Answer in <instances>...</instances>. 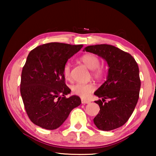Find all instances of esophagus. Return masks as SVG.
<instances>
[{"mask_svg":"<svg viewBox=\"0 0 156 156\" xmlns=\"http://www.w3.org/2000/svg\"><path fill=\"white\" fill-rule=\"evenodd\" d=\"M81 101H82V104H83L90 103V101H89V100H87V99H81Z\"/></svg>","mask_w":156,"mask_h":156,"instance_id":"esophagus-1","label":"esophagus"}]
</instances>
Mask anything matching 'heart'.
I'll use <instances>...</instances> for the list:
<instances>
[{
    "label": "heart",
    "mask_w": 156,
    "mask_h": 156,
    "mask_svg": "<svg viewBox=\"0 0 156 156\" xmlns=\"http://www.w3.org/2000/svg\"><path fill=\"white\" fill-rule=\"evenodd\" d=\"M81 61L87 66L89 69H91V74L96 78H101L104 75V69L100 65V59L97 55L91 53L85 54L81 57ZM62 74L66 80H71V72H70L69 63H66L62 69ZM95 89V85L93 83H76L72 85V91L74 94L80 96V97L86 98L92 93Z\"/></svg>",
    "instance_id": "b5f03b06"
}]
</instances>
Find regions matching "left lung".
<instances>
[{"mask_svg": "<svg viewBox=\"0 0 156 156\" xmlns=\"http://www.w3.org/2000/svg\"><path fill=\"white\" fill-rule=\"evenodd\" d=\"M84 51L101 57L109 67L107 80L94 93L102 99L95 101L100 110L94 123L101 131L122 126L133 114L139 98L140 80L137 62L129 53L110 44L90 45Z\"/></svg>", "mask_w": 156, "mask_h": 156, "instance_id": "left-lung-1", "label": "left lung"}]
</instances>
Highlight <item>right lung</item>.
<instances>
[{
	"mask_svg": "<svg viewBox=\"0 0 156 156\" xmlns=\"http://www.w3.org/2000/svg\"><path fill=\"white\" fill-rule=\"evenodd\" d=\"M82 47L50 42L29 53L21 74L20 94L27 116L35 125L56 129L80 105L78 96L65 97L71 90L65 84L62 69Z\"/></svg>",
	"mask_w": 156,
	"mask_h": 156,
	"instance_id": "obj_1",
	"label": "right lung"
}]
</instances>
